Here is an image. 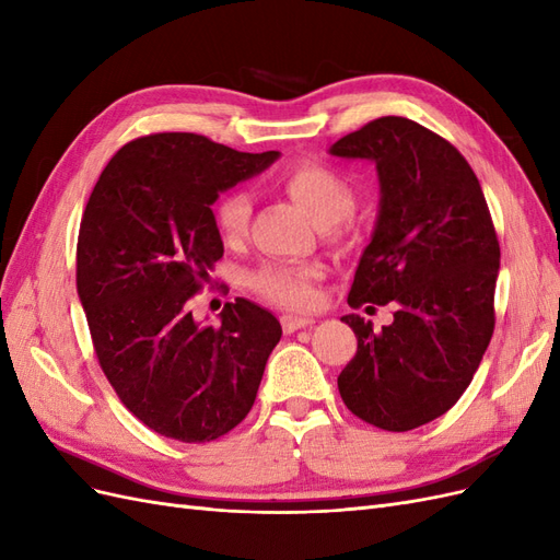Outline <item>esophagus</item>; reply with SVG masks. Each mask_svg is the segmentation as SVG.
Listing matches in <instances>:
<instances>
[{"label": "esophagus", "instance_id": "obj_1", "mask_svg": "<svg viewBox=\"0 0 560 560\" xmlns=\"http://www.w3.org/2000/svg\"><path fill=\"white\" fill-rule=\"evenodd\" d=\"M313 319L311 317H301V315H282V329L287 334H292L296 329H303V327H311Z\"/></svg>", "mask_w": 560, "mask_h": 560}]
</instances>
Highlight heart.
I'll return each mask as SVG.
<instances>
[{"label": "heart", "mask_w": 560, "mask_h": 560, "mask_svg": "<svg viewBox=\"0 0 560 560\" xmlns=\"http://www.w3.org/2000/svg\"><path fill=\"white\" fill-rule=\"evenodd\" d=\"M284 194L306 212L319 229L341 222L352 208L350 184L331 167L322 163H296L280 179ZM252 214V200L243 191H231L217 200L214 222L226 243L245 235ZM317 276L313 266L266 264L249 276V287L280 306L306 308L313 303L311 280Z\"/></svg>", "instance_id": "b5f03b06"}]
</instances>
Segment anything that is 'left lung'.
<instances>
[{"label":"left lung","instance_id":"obj_1","mask_svg":"<svg viewBox=\"0 0 560 560\" xmlns=\"http://www.w3.org/2000/svg\"><path fill=\"white\" fill-rule=\"evenodd\" d=\"M329 154L371 161L381 186L348 303H397L393 325L381 331L354 313L341 317L358 352L338 376V393L369 425L413 430L460 399L493 336V219L460 151L411 118H376Z\"/></svg>","mask_w":560,"mask_h":560}]
</instances>
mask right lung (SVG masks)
I'll list each match as a JSON object with an SVG mask.
<instances>
[{"instance_id":"add662e5","label":"right lung","mask_w":560,"mask_h":560,"mask_svg":"<svg viewBox=\"0 0 560 560\" xmlns=\"http://www.w3.org/2000/svg\"><path fill=\"white\" fill-rule=\"evenodd\" d=\"M280 159L194 132H156L116 151L83 210L77 292L93 348L126 409L184 444L212 442L249 413L282 327L247 299L200 325L191 296L222 259L219 194Z\"/></svg>"}]
</instances>
